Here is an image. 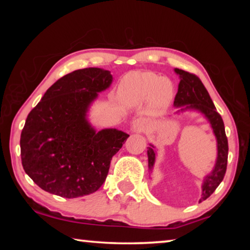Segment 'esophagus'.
<instances>
[{
	"mask_svg": "<svg viewBox=\"0 0 250 250\" xmlns=\"http://www.w3.org/2000/svg\"><path fill=\"white\" fill-rule=\"evenodd\" d=\"M146 121L141 119V118H138V119H134L131 124V131L132 132H141L146 129Z\"/></svg>",
	"mask_w": 250,
	"mask_h": 250,
	"instance_id": "34e87169",
	"label": "esophagus"
}]
</instances>
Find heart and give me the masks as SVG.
<instances>
[{
  "mask_svg": "<svg viewBox=\"0 0 250 250\" xmlns=\"http://www.w3.org/2000/svg\"><path fill=\"white\" fill-rule=\"evenodd\" d=\"M174 87L167 78L151 71L126 75L118 89L121 103L128 105L140 104L151 100L156 107L163 108L173 98Z\"/></svg>",
  "mask_w": 250,
  "mask_h": 250,
  "instance_id": "b5f03b06",
  "label": "heart"
}]
</instances>
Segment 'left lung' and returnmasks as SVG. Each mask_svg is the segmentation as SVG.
<instances>
[{
  "instance_id": "1",
  "label": "left lung",
  "mask_w": 250,
  "mask_h": 250,
  "mask_svg": "<svg viewBox=\"0 0 250 250\" xmlns=\"http://www.w3.org/2000/svg\"><path fill=\"white\" fill-rule=\"evenodd\" d=\"M175 73L180 76V83L177 94L174 99L175 107L181 108L179 111L193 109L202 112L207 120L209 121L213 132L217 140V160L216 164L210 174L207 175L202 185V198L200 202L205 201L214 193L217 186L221 184L226 173L227 158H228V141L225 133L223 119L211 101L208 91L196 75L188 71L175 68ZM153 146L147 147V160H149L150 170L154 166L155 152Z\"/></svg>"
}]
</instances>
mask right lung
I'll return each instance as SVG.
<instances>
[{
  "label": "right lung",
  "mask_w": 250,
  "mask_h": 250,
  "mask_svg": "<svg viewBox=\"0 0 250 250\" xmlns=\"http://www.w3.org/2000/svg\"><path fill=\"white\" fill-rule=\"evenodd\" d=\"M112 83L109 70L83 68L59 78L28 113L21 133V159L42 189L75 198L96 192L105 181L112 156L129 134L97 131L87 111Z\"/></svg>",
  "instance_id": "add662e5"
}]
</instances>
